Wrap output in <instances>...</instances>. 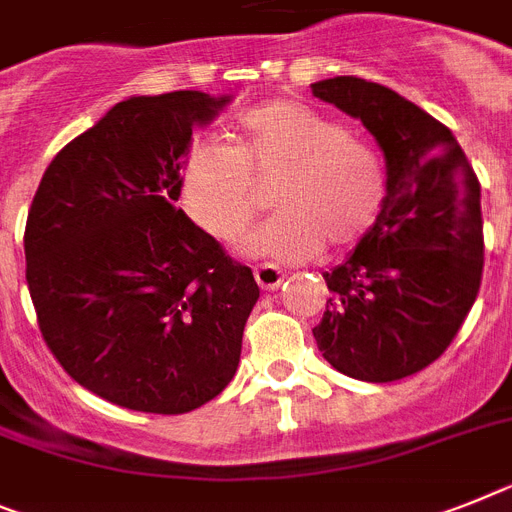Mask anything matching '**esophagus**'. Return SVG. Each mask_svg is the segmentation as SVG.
<instances>
[{"instance_id":"34e87169","label":"esophagus","mask_w":512,"mask_h":512,"mask_svg":"<svg viewBox=\"0 0 512 512\" xmlns=\"http://www.w3.org/2000/svg\"><path fill=\"white\" fill-rule=\"evenodd\" d=\"M255 281L263 291H276L283 283V270L273 263H263L255 268Z\"/></svg>"}]
</instances>
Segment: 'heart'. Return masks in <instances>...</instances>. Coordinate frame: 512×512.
<instances>
[{"label": "heart", "mask_w": 512, "mask_h": 512, "mask_svg": "<svg viewBox=\"0 0 512 512\" xmlns=\"http://www.w3.org/2000/svg\"><path fill=\"white\" fill-rule=\"evenodd\" d=\"M273 185L278 213L244 239V252L281 260L349 249L375 229L388 171L372 145L304 103L276 98L236 119V148L195 143L182 158L176 197L218 242L244 234Z\"/></svg>", "instance_id": "1"}]
</instances>
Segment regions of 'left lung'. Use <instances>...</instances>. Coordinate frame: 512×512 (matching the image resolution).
Instances as JSON below:
<instances>
[{
  "label": "left lung",
  "mask_w": 512,
  "mask_h": 512,
  "mask_svg": "<svg viewBox=\"0 0 512 512\" xmlns=\"http://www.w3.org/2000/svg\"><path fill=\"white\" fill-rule=\"evenodd\" d=\"M375 135L388 200L330 289L317 349L338 372L393 382L429 367L474 307L484 268L482 187L453 132L385 85L343 75L312 85Z\"/></svg>",
  "instance_id": "left-lung-1"
}]
</instances>
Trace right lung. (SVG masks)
Here are the masks:
<instances>
[{"instance_id": "right-lung-1", "label": "right lung", "mask_w": 512, "mask_h": 512, "mask_svg": "<svg viewBox=\"0 0 512 512\" xmlns=\"http://www.w3.org/2000/svg\"><path fill=\"white\" fill-rule=\"evenodd\" d=\"M229 96H132L59 150L25 223L38 328L103 401L187 414L234 377L260 289L247 265L174 208L192 130Z\"/></svg>"}]
</instances>
